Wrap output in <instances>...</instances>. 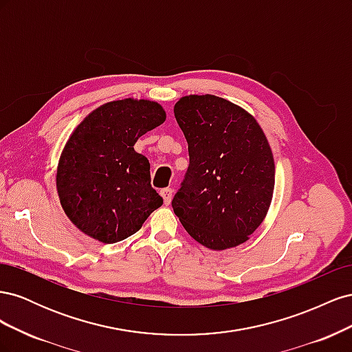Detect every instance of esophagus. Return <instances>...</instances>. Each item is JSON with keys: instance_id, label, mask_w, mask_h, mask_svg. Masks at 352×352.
<instances>
[{"instance_id": "1", "label": "esophagus", "mask_w": 352, "mask_h": 352, "mask_svg": "<svg viewBox=\"0 0 352 352\" xmlns=\"http://www.w3.org/2000/svg\"><path fill=\"white\" fill-rule=\"evenodd\" d=\"M160 195L163 197V201H164V204L166 206H168L170 204V201H172V195H173V190H172V188H164V189H162L160 190Z\"/></svg>"}]
</instances>
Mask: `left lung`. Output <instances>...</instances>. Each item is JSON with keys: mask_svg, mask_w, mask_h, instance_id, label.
Returning a JSON list of instances; mask_svg holds the SVG:
<instances>
[{"mask_svg": "<svg viewBox=\"0 0 352 352\" xmlns=\"http://www.w3.org/2000/svg\"><path fill=\"white\" fill-rule=\"evenodd\" d=\"M189 166L172 207L186 232L211 250L248 239L269 210L274 188L270 145L254 117L214 95L175 105Z\"/></svg>", "mask_w": 352, "mask_h": 352, "instance_id": "1", "label": "left lung"}]
</instances>
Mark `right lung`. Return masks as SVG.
Returning a JSON list of instances; mask_svg holds the SVG:
<instances>
[{"mask_svg":"<svg viewBox=\"0 0 352 352\" xmlns=\"http://www.w3.org/2000/svg\"><path fill=\"white\" fill-rule=\"evenodd\" d=\"M164 120L160 104L127 98L94 110L70 136L58 162L57 190L67 217L88 236L123 241L162 207L150 162L133 145Z\"/></svg>","mask_w":352,"mask_h":352,"instance_id":"right-lung-1","label":"right lung"}]
</instances>
